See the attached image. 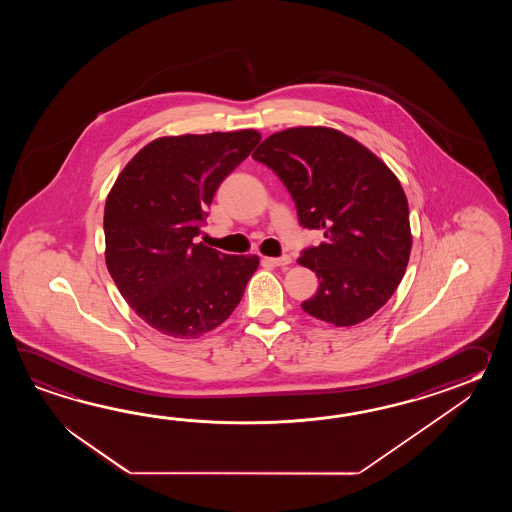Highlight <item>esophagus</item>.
Returning a JSON list of instances; mask_svg holds the SVG:
<instances>
[{"mask_svg":"<svg viewBox=\"0 0 512 512\" xmlns=\"http://www.w3.org/2000/svg\"><path fill=\"white\" fill-rule=\"evenodd\" d=\"M265 261H269L274 267H283V265H289V263H291V256H289V254H283L280 258H265Z\"/></svg>","mask_w":512,"mask_h":512,"instance_id":"obj_1","label":"esophagus"}]
</instances>
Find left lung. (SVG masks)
Masks as SVG:
<instances>
[{"mask_svg": "<svg viewBox=\"0 0 512 512\" xmlns=\"http://www.w3.org/2000/svg\"><path fill=\"white\" fill-rule=\"evenodd\" d=\"M252 159L280 177L300 227L324 232L298 258L320 280L305 313L338 327L377 313L412 251L408 201L392 170L355 139L318 126L274 133Z\"/></svg>", "mask_w": 512, "mask_h": 512, "instance_id": "left-lung-1", "label": "left lung"}]
</instances>
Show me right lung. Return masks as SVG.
<instances>
[{"label": "right lung", "mask_w": 512, "mask_h": 512, "mask_svg": "<svg viewBox=\"0 0 512 512\" xmlns=\"http://www.w3.org/2000/svg\"><path fill=\"white\" fill-rule=\"evenodd\" d=\"M254 130L163 137L120 172L106 199V265L124 300L168 337L197 338L223 324L258 269L196 243L214 194L256 144Z\"/></svg>", "instance_id": "1"}]
</instances>
